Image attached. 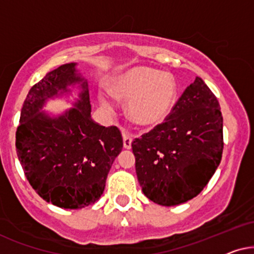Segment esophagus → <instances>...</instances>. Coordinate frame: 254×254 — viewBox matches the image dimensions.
I'll use <instances>...</instances> for the list:
<instances>
[{
    "label": "esophagus",
    "instance_id": "34e87169",
    "mask_svg": "<svg viewBox=\"0 0 254 254\" xmlns=\"http://www.w3.org/2000/svg\"><path fill=\"white\" fill-rule=\"evenodd\" d=\"M131 144H132V134L129 132H123V146L127 150H130Z\"/></svg>",
    "mask_w": 254,
    "mask_h": 254
}]
</instances>
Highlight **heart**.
Returning a JSON list of instances; mask_svg holds the SVG:
<instances>
[{
    "label": "heart",
    "mask_w": 254,
    "mask_h": 254,
    "mask_svg": "<svg viewBox=\"0 0 254 254\" xmlns=\"http://www.w3.org/2000/svg\"><path fill=\"white\" fill-rule=\"evenodd\" d=\"M113 92L121 99L129 101L127 114L134 123L144 127H153L166 121L178 101V83L170 73L151 67H134L111 83ZM104 107L114 106L107 93H100Z\"/></svg>",
    "instance_id": "heart-1"
}]
</instances>
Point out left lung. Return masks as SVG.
<instances>
[{
  "mask_svg": "<svg viewBox=\"0 0 254 254\" xmlns=\"http://www.w3.org/2000/svg\"><path fill=\"white\" fill-rule=\"evenodd\" d=\"M223 145L219 103L196 76L167 120L132 141L141 190L165 207L191 200L217 170Z\"/></svg>",
  "mask_w": 254,
  "mask_h": 254,
  "instance_id": "left-lung-1",
  "label": "left lung"
}]
</instances>
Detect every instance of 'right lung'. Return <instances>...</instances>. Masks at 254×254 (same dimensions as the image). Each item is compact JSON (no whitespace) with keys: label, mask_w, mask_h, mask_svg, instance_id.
Masks as SVG:
<instances>
[{"label":"right lung","mask_w":254,"mask_h":254,"mask_svg":"<svg viewBox=\"0 0 254 254\" xmlns=\"http://www.w3.org/2000/svg\"><path fill=\"white\" fill-rule=\"evenodd\" d=\"M80 92L73 108L60 115L42 111L54 97ZM87 80L69 63L36 83L23 104L16 131L17 157L37 194L59 208L82 209L101 197L111 165L123 147L116 127H102L90 116Z\"/></svg>","instance_id":"obj_1"}]
</instances>
